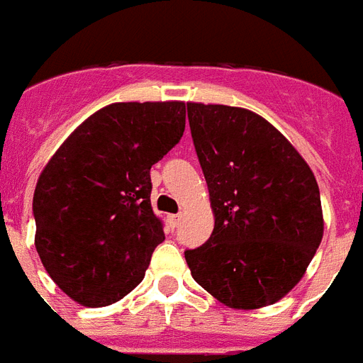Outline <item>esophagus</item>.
Returning <instances> with one entry per match:
<instances>
[{
  "mask_svg": "<svg viewBox=\"0 0 363 363\" xmlns=\"http://www.w3.org/2000/svg\"><path fill=\"white\" fill-rule=\"evenodd\" d=\"M179 219H182V216H179V213H172V216H168V217H167L168 225H170V227H172V228L178 227V225H179Z\"/></svg>",
  "mask_w": 363,
  "mask_h": 363,
  "instance_id": "esophagus-1",
  "label": "esophagus"
}]
</instances>
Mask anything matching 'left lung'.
Instances as JSON below:
<instances>
[{
    "label": "left lung",
    "mask_w": 363,
    "mask_h": 363,
    "mask_svg": "<svg viewBox=\"0 0 363 363\" xmlns=\"http://www.w3.org/2000/svg\"><path fill=\"white\" fill-rule=\"evenodd\" d=\"M213 232L185 251L193 279L232 309L272 306L298 285L324 234L317 179L296 147L247 108L187 103Z\"/></svg>",
    "instance_id": "left-lung-1"
}]
</instances>
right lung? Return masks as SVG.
Returning <instances> with one entry per match:
<instances>
[{
	"instance_id": "obj_1",
	"label": "right lung",
	"mask_w": 363,
	"mask_h": 363,
	"mask_svg": "<svg viewBox=\"0 0 363 363\" xmlns=\"http://www.w3.org/2000/svg\"><path fill=\"white\" fill-rule=\"evenodd\" d=\"M185 131V103H112L67 136L33 195L35 249L67 296L86 307L129 294L164 240L150 168Z\"/></svg>"
}]
</instances>
